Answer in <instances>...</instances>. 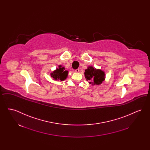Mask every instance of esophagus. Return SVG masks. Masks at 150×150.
<instances>
[{"instance_id": "esophagus-1", "label": "esophagus", "mask_w": 150, "mask_h": 150, "mask_svg": "<svg viewBox=\"0 0 150 150\" xmlns=\"http://www.w3.org/2000/svg\"><path fill=\"white\" fill-rule=\"evenodd\" d=\"M75 71L76 72H79V69H78L75 70Z\"/></svg>"}]
</instances>
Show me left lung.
I'll list each match as a JSON object with an SVG mask.
<instances>
[{
    "instance_id": "8db88e82",
    "label": "left lung",
    "mask_w": 150,
    "mask_h": 150,
    "mask_svg": "<svg viewBox=\"0 0 150 150\" xmlns=\"http://www.w3.org/2000/svg\"><path fill=\"white\" fill-rule=\"evenodd\" d=\"M84 75L86 80L92 86L100 85L105 79V72L100 69H97L92 66H88V69L85 70Z\"/></svg>"
}]
</instances>
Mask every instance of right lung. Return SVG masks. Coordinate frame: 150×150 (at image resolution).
<instances>
[{
  "label": "right lung",
  "mask_w": 150,
  "mask_h": 150,
  "mask_svg": "<svg viewBox=\"0 0 150 150\" xmlns=\"http://www.w3.org/2000/svg\"><path fill=\"white\" fill-rule=\"evenodd\" d=\"M64 67L59 65L54 71L50 73V76L54 80L64 81L68 76L69 71L64 70Z\"/></svg>",
  "instance_id": "1"
}]
</instances>
